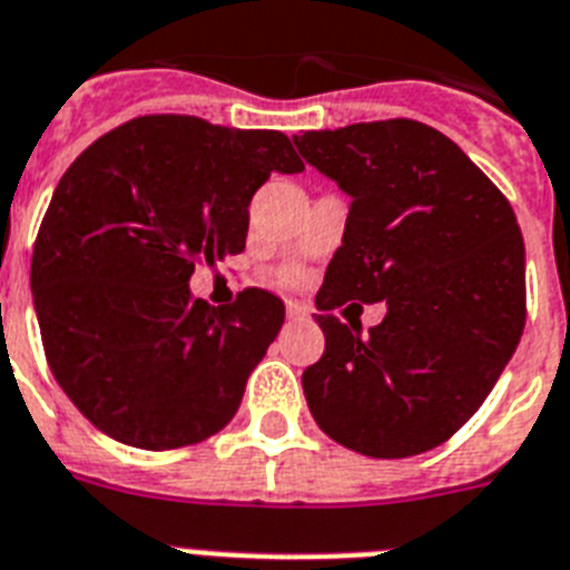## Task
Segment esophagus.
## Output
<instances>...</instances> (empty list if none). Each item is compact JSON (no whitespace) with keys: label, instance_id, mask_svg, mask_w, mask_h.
Returning <instances> with one entry per match:
<instances>
[{"label":"esophagus","instance_id":"esophagus-1","mask_svg":"<svg viewBox=\"0 0 570 570\" xmlns=\"http://www.w3.org/2000/svg\"><path fill=\"white\" fill-rule=\"evenodd\" d=\"M286 315H289L293 322H307L309 307H304V304H298V301H289V304H286Z\"/></svg>","mask_w":570,"mask_h":570}]
</instances>
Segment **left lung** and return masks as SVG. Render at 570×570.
<instances>
[{"label": "left lung", "mask_w": 570, "mask_h": 570, "mask_svg": "<svg viewBox=\"0 0 570 570\" xmlns=\"http://www.w3.org/2000/svg\"><path fill=\"white\" fill-rule=\"evenodd\" d=\"M295 145L353 199L315 295L324 353L301 376L309 414L358 455L429 452L481 409L524 330L513 208L452 138L411 118ZM376 299L390 313L365 337L332 315Z\"/></svg>", "instance_id": "8db88e82"}]
</instances>
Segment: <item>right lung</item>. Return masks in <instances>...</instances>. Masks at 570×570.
Returning a JSON list of instances; mask_svg holds the SVG:
<instances>
[{"mask_svg": "<svg viewBox=\"0 0 570 570\" xmlns=\"http://www.w3.org/2000/svg\"><path fill=\"white\" fill-rule=\"evenodd\" d=\"M272 170H304L284 132L141 115L57 181L33 243V309L51 374L95 429L167 452L240 409L284 301L246 286L208 307L188 281L246 248L248 203Z\"/></svg>", "mask_w": 570, "mask_h": 570, "instance_id": "obj_1", "label": "right lung"}]
</instances>
